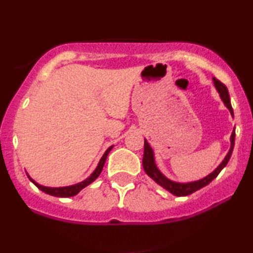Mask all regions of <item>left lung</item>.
<instances>
[{"instance_id":"1","label":"left lung","mask_w":253,"mask_h":253,"mask_svg":"<svg viewBox=\"0 0 253 253\" xmlns=\"http://www.w3.org/2000/svg\"><path fill=\"white\" fill-rule=\"evenodd\" d=\"M213 83L214 86H215L217 92H219L220 97H221L222 102L225 103V106L227 107L231 115L233 117V109H232V104L231 101H229V95H228V90L226 88L225 84H222L220 81H217L216 78H213ZM234 139H236V129L232 132L231 135V147H229L228 153L226 155L225 159L221 162V164L216 168L213 172L210 173L208 176H206L205 178L199 179V181H194V182H188V183H179V182H173L171 179L167 178L163 173L159 171L158 168L155 163V155H153V150L151 149L150 144L147 143V140L145 139L144 143V157H143V168L145 170V172L149 175L151 178L153 179L156 183H158L161 187H163L164 189H167L169 193L173 194L176 196H187L190 195V194L195 193L196 190L201 189V188L206 187L207 184L213 181L215 177L219 175L220 171H221L223 168L226 167L228 163L229 158H231L232 152H233V147H234Z\"/></svg>"}]
</instances>
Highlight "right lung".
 Wrapping results in <instances>:
<instances>
[{
	"label": "right lung",
	"instance_id": "add662e5",
	"mask_svg": "<svg viewBox=\"0 0 253 253\" xmlns=\"http://www.w3.org/2000/svg\"><path fill=\"white\" fill-rule=\"evenodd\" d=\"M113 149V146H110L107 149L106 152H104V155L102 156V158L100 159V162H98V165L97 168L95 169L94 172L90 175L88 178H85L84 181L77 183V184H74V185H69V187H60V188H50V187H43L42 184H38V183L34 181V179H32L30 176H28V178L31 179L32 182L34 183V184L37 185L38 188H39L40 190L43 191V193L48 194V195H52V196H57V197H71V196H75L76 194L80 193L81 190L83 189V188H85L86 185H89L90 183H92L95 181V179L97 178L98 176H100L101 171L103 169V165L106 163V159H107V156H108V153L110 152V150Z\"/></svg>",
	"mask_w": 253,
	"mask_h": 253
}]
</instances>
